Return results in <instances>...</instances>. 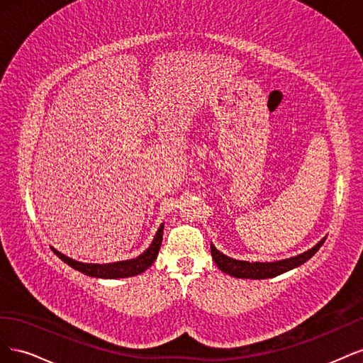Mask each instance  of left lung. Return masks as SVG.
Returning a JSON list of instances; mask_svg holds the SVG:
<instances>
[{
    "instance_id": "1",
    "label": "left lung",
    "mask_w": 363,
    "mask_h": 363,
    "mask_svg": "<svg viewBox=\"0 0 363 363\" xmlns=\"http://www.w3.org/2000/svg\"><path fill=\"white\" fill-rule=\"evenodd\" d=\"M324 239H321L315 247L307 250L298 256H294L289 259H283L277 262H247V260H236L233 257H228L223 255L221 251H218L213 244H211L212 257L218 268L223 272L228 274V276L236 277V279H252V280H262V279H271L277 277L280 274L291 271L296 267L303 265L304 262L309 260L315 252L320 250V247L324 244Z\"/></svg>"
}]
</instances>
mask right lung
Returning <instances> with one entry per match:
<instances>
[{
  "label": "right lung",
  "instance_id": "right-lung-1",
  "mask_svg": "<svg viewBox=\"0 0 363 363\" xmlns=\"http://www.w3.org/2000/svg\"><path fill=\"white\" fill-rule=\"evenodd\" d=\"M162 238H163V224L159 227L151 245L142 252L140 256L130 260H121V262H112V263H83L62 255V252H59L56 248H52V251L56 252L59 259H62L65 263H68L69 267L86 274V276L89 277L125 279V277H133V276H138V274H142L145 269H148L152 263H155L162 245Z\"/></svg>",
  "mask_w": 363,
  "mask_h": 363
}]
</instances>
